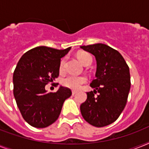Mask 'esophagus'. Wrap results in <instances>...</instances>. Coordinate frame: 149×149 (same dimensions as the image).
<instances>
[{
    "mask_svg": "<svg viewBox=\"0 0 149 149\" xmlns=\"http://www.w3.org/2000/svg\"><path fill=\"white\" fill-rule=\"evenodd\" d=\"M72 95H75V94L77 93V91H72Z\"/></svg>",
    "mask_w": 149,
    "mask_h": 149,
    "instance_id": "esophagus-1",
    "label": "esophagus"
}]
</instances>
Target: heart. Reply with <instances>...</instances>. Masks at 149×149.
Returning a JSON list of instances; mask_svg holds the SVG:
<instances>
[{
  "label": "heart",
  "mask_w": 149,
  "mask_h": 149,
  "mask_svg": "<svg viewBox=\"0 0 149 149\" xmlns=\"http://www.w3.org/2000/svg\"><path fill=\"white\" fill-rule=\"evenodd\" d=\"M77 57L79 58L84 65H91L93 62V57L91 54L85 52H82L77 54ZM65 59L63 58L61 59L59 63V72H63L65 70ZM87 80L86 77L84 76H75V75H68L64 77L62 80V84L63 86L69 87V88L77 90L81 86L82 84H85Z\"/></svg>",
  "instance_id": "1"
}]
</instances>
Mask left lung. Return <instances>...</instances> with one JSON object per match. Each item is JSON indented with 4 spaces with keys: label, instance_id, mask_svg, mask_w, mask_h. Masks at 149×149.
Here are the masks:
<instances>
[{
    "label": "left lung",
    "instance_id": "1",
    "mask_svg": "<svg viewBox=\"0 0 149 149\" xmlns=\"http://www.w3.org/2000/svg\"><path fill=\"white\" fill-rule=\"evenodd\" d=\"M95 56L96 78L91 84L93 91L87 92V99L80 105L82 116L95 127L114 122L127 104L131 88L129 67L119 52L101 43L80 46ZM99 93L95 97L96 92Z\"/></svg>",
    "mask_w": 149,
    "mask_h": 149
}]
</instances>
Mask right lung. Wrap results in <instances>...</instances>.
<instances>
[{
    "mask_svg": "<svg viewBox=\"0 0 149 149\" xmlns=\"http://www.w3.org/2000/svg\"><path fill=\"white\" fill-rule=\"evenodd\" d=\"M70 49L38 46L26 52L17 63L13 75V92L22 117L32 127L43 128L53 124L65 99L72 95L67 87L60 86L56 93H47L45 89L58 77L61 58Z\"/></svg>",
    "mask_w": 149,
    "mask_h": 149,
    "instance_id": "right-lung-1",
    "label": "right lung"
}]
</instances>
